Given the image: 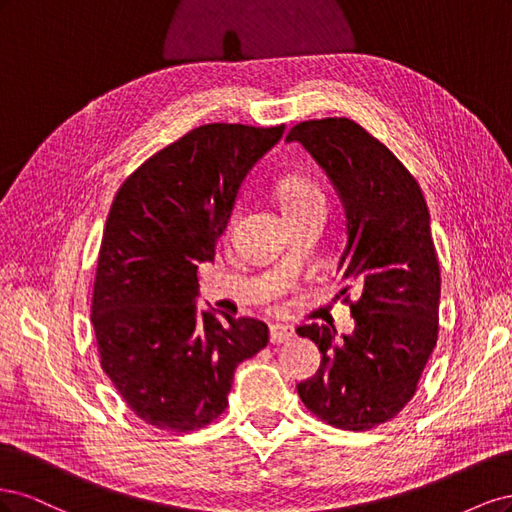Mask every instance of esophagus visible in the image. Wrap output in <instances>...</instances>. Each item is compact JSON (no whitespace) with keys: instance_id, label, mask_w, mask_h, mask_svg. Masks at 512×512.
Returning a JSON list of instances; mask_svg holds the SVG:
<instances>
[{"instance_id":"obj_1","label":"esophagus","mask_w":512,"mask_h":512,"mask_svg":"<svg viewBox=\"0 0 512 512\" xmlns=\"http://www.w3.org/2000/svg\"><path fill=\"white\" fill-rule=\"evenodd\" d=\"M292 337H294V329L290 327V324H284V322H273L271 324V342L273 344L290 342Z\"/></svg>"}]
</instances>
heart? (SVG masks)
I'll return each mask as SVG.
<instances>
[{"mask_svg": "<svg viewBox=\"0 0 512 512\" xmlns=\"http://www.w3.org/2000/svg\"><path fill=\"white\" fill-rule=\"evenodd\" d=\"M280 200L284 211L309 205H324V196L314 181L305 177H288L280 185Z\"/></svg>", "mask_w": 512, "mask_h": 512, "instance_id": "obj_1", "label": "heart"}]
</instances>
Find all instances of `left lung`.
Listing matches in <instances>:
<instances>
[{
  "label": "left lung",
  "instance_id": "obj_1",
  "mask_svg": "<svg viewBox=\"0 0 512 512\" xmlns=\"http://www.w3.org/2000/svg\"><path fill=\"white\" fill-rule=\"evenodd\" d=\"M286 143L303 145L342 200L339 294H359L350 335L337 339L324 324L297 329L322 354L316 376L297 391L324 423L365 431L408 404L438 342L440 265L427 203L406 166L350 119L297 123Z\"/></svg>",
  "mask_w": 512,
  "mask_h": 512
}]
</instances>
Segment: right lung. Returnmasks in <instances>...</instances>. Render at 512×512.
<instances>
[{"instance_id": "right-lung-1", "label": "right lung", "mask_w": 512, "mask_h": 512, "mask_svg": "<svg viewBox=\"0 0 512 512\" xmlns=\"http://www.w3.org/2000/svg\"><path fill=\"white\" fill-rule=\"evenodd\" d=\"M284 126H200L121 185L98 256L91 324L100 365L128 408L166 431L209 425L235 369L267 346L256 318L198 309V265L213 260L241 183Z\"/></svg>"}]
</instances>
